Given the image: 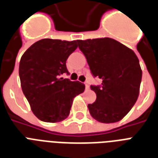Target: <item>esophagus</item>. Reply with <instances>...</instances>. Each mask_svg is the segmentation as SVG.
<instances>
[{"label":"esophagus","mask_w":158,"mask_h":158,"mask_svg":"<svg viewBox=\"0 0 158 158\" xmlns=\"http://www.w3.org/2000/svg\"><path fill=\"white\" fill-rule=\"evenodd\" d=\"M84 84H85V88H86L87 89H89V83L88 81H86L85 83H84Z\"/></svg>","instance_id":"34e87169"}]
</instances>
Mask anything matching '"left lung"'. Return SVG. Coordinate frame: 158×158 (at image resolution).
<instances>
[{
  "label": "left lung",
  "mask_w": 158,
  "mask_h": 158,
  "mask_svg": "<svg viewBox=\"0 0 158 158\" xmlns=\"http://www.w3.org/2000/svg\"><path fill=\"white\" fill-rule=\"evenodd\" d=\"M93 76L102 84L91 85L96 101L89 112L99 122L114 123L122 119L137 101L142 70L131 49L110 38L77 40Z\"/></svg>",
  "instance_id": "left-lung-1"
}]
</instances>
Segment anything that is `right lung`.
I'll return each mask as SVG.
<instances>
[{
    "mask_svg": "<svg viewBox=\"0 0 158 158\" xmlns=\"http://www.w3.org/2000/svg\"><path fill=\"white\" fill-rule=\"evenodd\" d=\"M77 48V41L45 38L33 44L21 57V88L33 114L44 122L64 120L74 97L84 91V84L60 78L69 74L66 60Z\"/></svg>",
    "mask_w": 158,
    "mask_h": 158,
    "instance_id": "obj_1",
    "label": "right lung"
}]
</instances>
